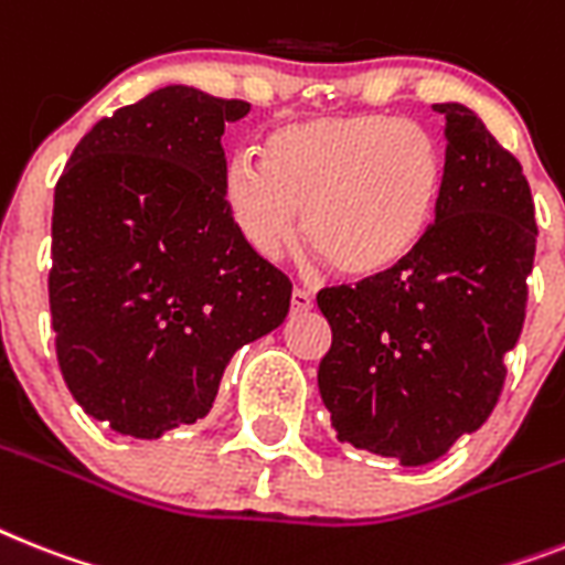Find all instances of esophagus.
<instances>
[{"mask_svg":"<svg viewBox=\"0 0 565 565\" xmlns=\"http://www.w3.org/2000/svg\"><path fill=\"white\" fill-rule=\"evenodd\" d=\"M315 306V294L306 291V288L294 286L291 291V311L294 315H300V311H309Z\"/></svg>","mask_w":565,"mask_h":565,"instance_id":"1","label":"esophagus"}]
</instances>
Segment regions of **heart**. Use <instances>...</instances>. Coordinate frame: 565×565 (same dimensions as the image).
<instances>
[{
  "label": "heart",
  "mask_w": 565,
  "mask_h": 565,
  "mask_svg": "<svg viewBox=\"0 0 565 565\" xmlns=\"http://www.w3.org/2000/svg\"><path fill=\"white\" fill-rule=\"evenodd\" d=\"M445 193V156L424 126L390 115L291 120L265 135L263 158H233L227 216L254 254L274 259L300 233L340 274L377 277L427 239Z\"/></svg>",
  "instance_id": "heart-1"
}]
</instances>
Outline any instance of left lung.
Returning a JSON list of instances; mask_svg holds the SVG:
<instances>
[{
	"mask_svg": "<svg viewBox=\"0 0 565 565\" xmlns=\"http://www.w3.org/2000/svg\"><path fill=\"white\" fill-rule=\"evenodd\" d=\"M445 115V193L422 248L317 294L332 349L317 386L340 441L416 468L479 430L523 332L537 225L523 167L477 111Z\"/></svg>",
	"mask_w": 565,
	"mask_h": 565,
	"instance_id": "1",
	"label": "left lung"
}]
</instances>
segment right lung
Here are the masks:
<instances>
[{
    "instance_id": "obj_1",
    "label": "right lung",
    "mask_w": 565,
    "mask_h": 565,
    "mask_svg": "<svg viewBox=\"0 0 565 565\" xmlns=\"http://www.w3.org/2000/svg\"><path fill=\"white\" fill-rule=\"evenodd\" d=\"M250 104L164 86L74 147L54 190L51 323L74 401L120 436L204 418L233 352L274 332L291 282L227 216L225 124Z\"/></svg>"
}]
</instances>
